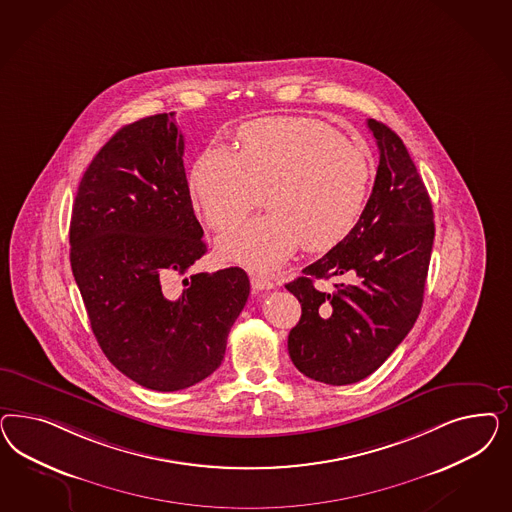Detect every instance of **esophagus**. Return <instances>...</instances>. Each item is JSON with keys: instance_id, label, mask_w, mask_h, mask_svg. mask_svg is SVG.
<instances>
[{"instance_id": "1", "label": "esophagus", "mask_w": 512, "mask_h": 512, "mask_svg": "<svg viewBox=\"0 0 512 512\" xmlns=\"http://www.w3.org/2000/svg\"><path fill=\"white\" fill-rule=\"evenodd\" d=\"M251 287H253V291H270V289H274V281L259 276V274H251Z\"/></svg>"}]
</instances>
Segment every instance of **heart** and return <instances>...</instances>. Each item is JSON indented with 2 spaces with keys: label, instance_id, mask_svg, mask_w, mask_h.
<instances>
[{
  "label": "heart",
  "instance_id": "obj_1",
  "mask_svg": "<svg viewBox=\"0 0 512 512\" xmlns=\"http://www.w3.org/2000/svg\"><path fill=\"white\" fill-rule=\"evenodd\" d=\"M372 163L338 131L311 118H264L240 129V152L208 146L189 172V193L206 223L223 231L261 206L270 212L219 238V253L272 270L300 244L338 246L357 225Z\"/></svg>",
  "mask_w": 512,
  "mask_h": 512
}]
</instances>
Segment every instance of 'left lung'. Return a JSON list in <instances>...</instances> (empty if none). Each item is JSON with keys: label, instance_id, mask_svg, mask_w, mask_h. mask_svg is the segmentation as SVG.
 Here are the masks:
<instances>
[{"label": "left lung", "instance_id": "obj_1", "mask_svg": "<svg viewBox=\"0 0 512 512\" xmlns=\"http://www.w3.org/2000/svg\"><path fill=\"white\" fill-rule=\"evenodd\" d=\"M379 167L372 195L353 231L325 257L306 266L285 289L302 315L289 332L298 372L326 385H351L375 372L419 317L434 246V210L402 139L368 120ZM345 275L332 294L315 278Z\"/></svg>", "mask_w": 512, "mask_h": 512}]
</instances>
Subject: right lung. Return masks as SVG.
I'll return each instance as SVG.
<instances>
[{
    "mask_svg": "<svg viewBox=\"0 0 512 512\" xmlns=\"http://www.w3.org/2000/svg\"><path fill=\"white\" fill-rule=\"evenodd\" d=\"M174 114L125 125L93 157L73 206L71 268L93 334L110 362L159 392L216 372L249 296L231 266L186 276L206 253Z\"/></svg>",
    "mask_w": 512,
    "mask_h": 512,
    "instance_id": "right-lung-1",
    "label": "right lung"
}]
</instances>
